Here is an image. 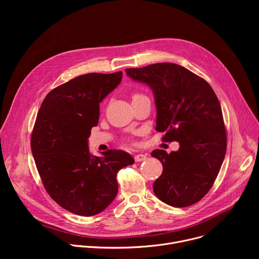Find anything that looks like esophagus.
<instances>
[{
  "label": "esophagus",
  "mask_w": 259,
  "mask_h": 259,
  "mask_svg": "<svg viewBox=\"0 0 259 259\" xmlns=\"http://www.w3.org/2000/svg\"><path fill=\"white\" fill-rule=\"evenodd\" d=\"M145 159H146V156L143 154H138V155H135L134 157L135 162H141V161H144Z\"/></svg>",
  "instance_id": "1"
}]
</instances>
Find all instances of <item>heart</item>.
<instances>
[{
	"mask_svg": "<svg viewBox=\"0 0 259 259\" xmlns=\"http://www.w3.org/2000/svg\"><path fill=\"white\" fill-rule=\"evenodd\" d=\"M141 96H144V95L139 94V93H134V94L132 95V100H133V99H136V98H139V97H141Z\"/></svg>",
	"mask_w": 259,
	"mask_h": 259,
	"instance_id": "b5f03b06",
	"label": "heart"
}]
</instances>
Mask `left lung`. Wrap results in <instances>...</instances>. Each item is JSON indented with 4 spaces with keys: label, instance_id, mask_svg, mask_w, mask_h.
I'll return each mask as SVG.
<instances>
[{
    "label": "left lung",
    "instance_id": "left-lung-1",
    "mask_svg": "<svg viewBox=\"0 0 259 259\" xmlns=\"http://www.w3.org/2000/svg\"><path fill=\"white\" fill-rule=\"evenodd\" d=\"M134 81L149 85L157 107V127L166 141H178L179 150L152 156L163 165L154 193L173 207H188L210 191L227 152V131L219 100L211 86L188 68L155 63L127 68Z\"/></svg>",
    "mask_w": 259,
    "mask_h": 259
}]
</instances>
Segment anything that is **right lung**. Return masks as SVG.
Wrapping results in <instances>:
<instances>
[{
  "instance_id": "1",
  "label": "right lung",
  "mask_w": 259,
  "mask_h": 259,
  "mask_svg": "<svg viewBox=\"0 0 259 259\" xmlns=\"http://www.w3.org/2000/svg\"><path fill=\"white\" fill-rule=\"evenodd\" d=\"M122 71L86 73L51 90L36 116L30 146L49 196L82 216L103 211L118 194L117 173L133 158L120 150L89 152L88 138L99 120V103L121 83Z\"/></svg>"
}]
</instances>
